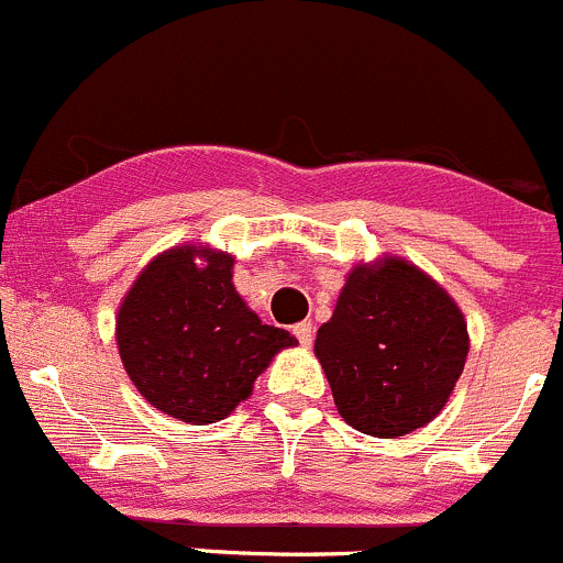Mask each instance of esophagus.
Returning a JSON list of instances; mask_svg holds the SVG:
<instances>
[{
    "instance_id": "esophagus-1",
    "label": "esophagus",
    "mask_w": 563,
    "mask_h": 563,
    "mask_svg": "<svg viewBox=\"0 0 563 563\" xmlns=\"http://www.w3.org/2000/svg\"><path fill=\"white\" fill-rule=\"evenodd\" d=\"M292 333H295V339H298L300 344H311V339H314V325H311L309 320H303V322H298V325H292Z\"/></svg>"
}]
</instances>
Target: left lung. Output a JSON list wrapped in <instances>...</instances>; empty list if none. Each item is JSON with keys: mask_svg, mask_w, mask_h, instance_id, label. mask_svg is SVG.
<instances>
[{"mask_svg": "<svg viewBox=\"0 0 563 563\" xmlns=\"http://www.w3.org/2000/svg\"><path fill=\"white\" fill-rule=\"evenodd\" d=\"M314 353L342 419L364 435L399 438L449 402L468 358V325L441 284L386 257L350 271Z\"/></svg>", "mask_w": 563, "mask_h": 563, "instance_id": "left-lung-1", "label": "left lung"}]
</instances>
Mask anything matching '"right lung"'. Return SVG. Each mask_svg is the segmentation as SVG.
Here are the masks:
<instances>
[{"label":"right lung","instance_id":"obj_1","mask_svg":"<svg viewBox=\"0 0 563 563\" xmlns=\"http://www.w3.org/2000/svg\"><path fill=\"white\" fill-rule=\"evenodd\" d=\"M232 254L175 246L139 274L117 311V347L133 386L161 413L213 424L295 336L263 325L232 284Z\"/></svg>","mask_w":563,"mask_h":563}]
</instances>
